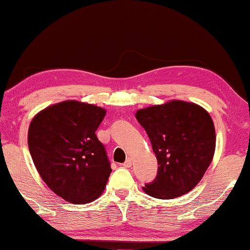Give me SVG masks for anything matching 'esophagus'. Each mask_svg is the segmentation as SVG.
I'll return each mask as SVG.
<instances>
[{
    "label": "esophagus",
    "mask_w": 250,
    "mask_h": 250,
    "mask_svg": "<svg viewBox=\"0 0 250 250\" xmlns=\"http://www.w3.org/2000/svg\"><path fill=\"white\" fill-rule=\"evenodd\" d=\"M123 167H132V158H127V160L124 162V164H123Z\"/></svg>",
    "instance_id": "esophagus-1"
}]
</instances>
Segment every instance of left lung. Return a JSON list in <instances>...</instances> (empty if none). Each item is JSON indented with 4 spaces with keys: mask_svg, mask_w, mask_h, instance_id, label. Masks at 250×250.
<instances>
[{
    "mask_svg": "<svg viewBox=\"0 0 250 250\" xmlns=\"http://www.w3.org/2000/svg\"><path fill=\"white\" fill-rule=\"evenodd\" d=\"M135 118L147 132L156 155V179L142 187L156 199H176L200 183L211 163L216 132L211 116L193 102L171 100L138 110Z\"/></svg>",
    "mask_w": 250,
    "mask_h": 250,
    "instance_id": "obj_1",
    "label": "left lung"
}]
</instances>
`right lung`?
Segmentation results:
<instances>
[{
	"instance_id": "1",
	"label": "right lung",
	"mask_w": 250,
	"mask_h": 250,
	"mask_svg": "<svg viewBox=\"0 0 250 250\" xmlns=\"http://www.w3.org/2000/svg\"><path fill=\"white\" fill-rule=\"evenodd\" d=\"M105 109L74 100L47 106L28 127V149L42 180L70 203H88L104 190L111 167L95 132Z\"/></svg>"
}]
</instances>
